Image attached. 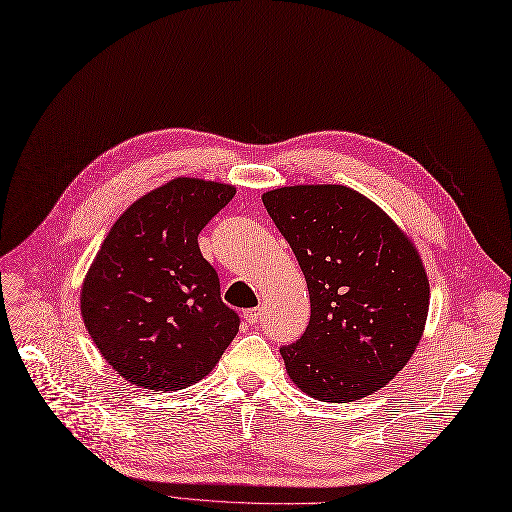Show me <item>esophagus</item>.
I'll use <instances>...</instances> for the list:
<instances>
[{"label": "esophagus", "mask_w": 512, "mask_h": 512, "mask_svg": "<svg viewBox=\"0 0 512 512\" xmlns=\"http://www.w3.org/2000/svg\"><path fill=\"white\" fill-rule=\"evenodd\" d=\"M244 320H246V323H249V325H257L259 320H261V310H259V308L246 310V312H244Z\"/></svg>", "instance_id": "obj_1"}]
</instances>
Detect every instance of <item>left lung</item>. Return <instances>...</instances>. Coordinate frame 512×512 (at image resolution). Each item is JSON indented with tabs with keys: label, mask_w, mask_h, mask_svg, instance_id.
Here are the masks:
<instances>
[{
	"label": "left lung",
	"mask_w": 512,
	"mask_h": 512,
	"mask_svg": "<svg viewBox=\"0 0 512 512\" xmlns=\"http://www.w3.org/2000/svg\"><path fill=\"white\" fill-rule=\"evenodd\" d=\"M310 291V323L280 354L312 399L352 403L384 388L424 335L430 285L411 238L346 185H289L261 196Z\"/></svg>",
	"instance_id": "8db88e82"
}]
</instances>
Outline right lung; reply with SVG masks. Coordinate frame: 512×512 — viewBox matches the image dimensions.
Returning <instances> with one entry per match:
<instances>
[{
    "label": "right lung",
    "mask_w": 512,
    "mask_h": 512,
    "mask_svg": "<svg viewBox=\"0 0 512 512\" xmlns=\"http://www.w3.org/2000/svg\"><path fill=\"white\" fill-rule=\"evenodd\" d=\"M234 185L177 177L113 223L82 282L80 312L105 361L126 382L181 390L215 369L240 318L221 301L198 234Z\"/></svg>",
    "instance_id": "obj_1"
}]
</instances>
